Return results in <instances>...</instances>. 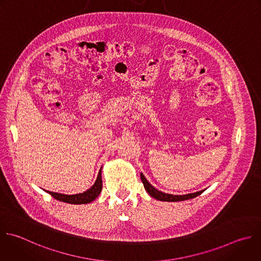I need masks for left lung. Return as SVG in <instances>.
<instances>
[{"mask_svg": "<svg viewBox=\"0 0 261 261\" xmlns=\"http://www.w3.org/2000/svg\"><path fill=\"white\" fill-rule=\"evenodd\" d=\"M140 177L143 184V187L145 189V191L148 193V195L159 201H164V202H179V201H186V200H190L193 198L198 197L199 195H201L204 191H200L197 193H193V194H188V195H170V194H165L163 192L158 191L155 188H153L144 177V175L142 173H140Z\"/></svg>", "mask_w": 261, "mask_h": 261, "instance_id": "8db88e82", "label": "left lung"}]
</instances>
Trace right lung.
<instances>
[{"mask_svg":"<svg viewBox=\"0 0 261 261\" xmlns=\"http://www.w3.org/2000/svg\"><path fill=\"white\" fill-rule=\"evenodd\" d=\"M102 190V178H101V169L98 172V175L96 178L95 184L86 192L82 194H76V195H63V194H58V193H53V192H48L54 199L68 203V204H74V205H80V204H88L94 201L99 194L101 193Z\"/></svg>","mask_w":261,"mask_h":261,"instance_id":"1","label":"right lung"}]
</instances>
